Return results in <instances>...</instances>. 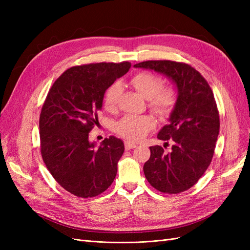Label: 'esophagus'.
Segmentation results:
<instances>
[{
	"mask_svg": "<svg viewBox=\"0 0 250 250\" xmlns=\"http://www.w3.org/2000/svg\"><path fill=\"white\" fill-rule=\"evenodd\" d=\"M135 147H138V144L129 142V141H125V148H126V150H130V149H133Z\"/></svg>",
	"mask_w": 250,
	"mask_h": 250,
	"instance_id": "1",
	"label": "esophagus"
}]
</instances>
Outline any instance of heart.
<instances>
[{"mask_svg":"<svg viewBox=\"0 0 250 250\" xmlns=\"http://www.w3.org/2000/svg\"><path fill=\"white\" fill-rule=\"evenodd\" d=\"M130 84L146 99L149 106L161 116H166L172 110L176 102V92L172 86H162L161 78L152 73L135 74L130 79ZM121 95V85L112 84L105 93L104 107L111 111L116 108ZM155 127V120L149 115L126 116L117 125L118 132L131 141H139Z\"/></svg>","mask_w":250,"mask_h":250,"instance_id":"heart-1","label":"heart"}]
</instances>
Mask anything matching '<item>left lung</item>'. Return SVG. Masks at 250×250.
I'll return each mask as SVG.
<instances>
[{
	"mask_svg": "<svg viewBox=\"0 0 250 250\" xmlns=\"http://www.w3.org/2000/svg\"><path fill=\"white\" fill-rule=\"evenodd\" d=\"M134 67L164 75L177 92L168 124L157 134V139L173 142L171 151L166 153L161 146L150 147V158L144 165L145 176L163 193L188 190L203 175L214 155L220 128L214 94L201 74L187 63L148 60Z\"/></svg>",
	"mask_w": 250,
	"mask_h": 250,
	"instance_id": "left-lung-1",
	"label": "left lung"
}]
</instances>
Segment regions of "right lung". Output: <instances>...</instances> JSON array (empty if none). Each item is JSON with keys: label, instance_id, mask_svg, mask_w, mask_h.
<instances>
[{"label": "right lung", "instance_id": "add662e5", "mask_svg": "<svg viewBox=\"0 0 250 250\" xmlns=\"http://www.w3.org/2000/svg\"><path fill=\"white\" fill-rule=\"evenodd\" d=\"M131 63L73 66L50 88L40 118L41 150L48 170L64 190L88 198L107 190L117 175L124 143L116 137L99 147L88 133L98 122L106 89Z\"/></svg>", "mask_w": 250, "mask_h": 250}]
</instances>
